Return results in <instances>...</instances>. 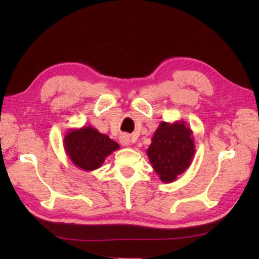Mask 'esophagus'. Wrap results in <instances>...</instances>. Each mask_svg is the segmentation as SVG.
I'll return each mask as SVG.
<instances>
[{
  "instance_id": "esophagus-1",
  "label": "esophagus",
  "mask_w": 259,
  "mask_h": 259,
  "mask_svg": "<svg viewBox=\"0 0 259 259\" xmlns=\"http://www.w3.org/2000/svg\"><path fill=\"white\" fill-rule=\"evenodd\" d=\"M119 140H120L121 145H122V146H130V144H131L130 136L126 135V134H122V135H121Z\"/></svg>"
}]
</instances>
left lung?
Segmentation results:
<instances>
[{"label": "left lung", "mask_w": 259, "mask_h": 259, "mask_svg": "<svg viewBox=\"0 0 259 259\" xmlns=\"http://www.w3.org/2000/svg\"><path fill=\"white\" fill-rule=\"evenodd\" d=\"M147 155L162 183H172L190 166L195 155L192 130L184 120L161 121L151 138Z\"/></svg>", "instance_id": "left-lung-1"}]
</instances>
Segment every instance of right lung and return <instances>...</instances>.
<instances>
[{
    "label": "right lung",
    "mask_w": 259,
    "mask_h": 259,
    "mask_svg": "<svg viewBox=\"0 0 259 259\" xmlns=\"http://www.w3.org/2000/svg\"><path fill=\"white\" fill-rule=\"evenodd\" d=\"M65 153L75 167L92 171L102 166L106 158L120 146L91 125L70 129L64 136Z\"/></svg>",
    "instance_id": "right-lung-1"
}]
</instances>
